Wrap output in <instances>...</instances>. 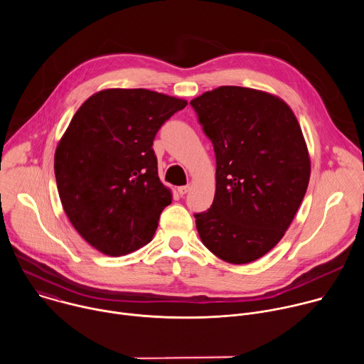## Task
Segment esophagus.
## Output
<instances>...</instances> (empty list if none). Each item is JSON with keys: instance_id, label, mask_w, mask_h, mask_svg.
Returning a JSON list of instances; mask_svg holds the SVG:
<instances>
[{"instance_id": "1", "label": "esophagus", "mask_w": 364, "mask_h": 364, "mask_svg": "<svg viewBox=\"0 0 364 364\" xmlns=\"http://www.w3.org/2000/svg\"><path fill=\"white\" fill-rule=\"evenodd\" d=\"M188 190H190V186H181V187L177 188V191H178L180 196H186V194L188 193Z\"/></svg>"}]
</instances>
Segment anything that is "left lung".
I'll list each match as a JSON object with an SVG mask.
<instances>
[{"instance_id":"left-lung-1","label":"left lung","mask_w":364,"mask_h":364,"mask_svg":"<svg viewBox=\"0 0 364 364\" xmlns=\"http://www.w3.org/2000/svg\"><path fill=\"white\" fill-rule=\"evenodd\" d=\"M216 154V193L196 213L204 246L242 265L268 253L289 228L305 196L311 164L299 124L267 92L220 86L193 99Z\"/></svg>"}]
</instances>
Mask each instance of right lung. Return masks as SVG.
<instances>
[{
  "label": "right lung",
  "instance_id": "right-lung-1",
  "mask_svg": "<svg viewBox=\"0 0 364 364\" xmlns=\"http://www.w3.org/2000/svg\"><path fill=\"white\" fill-rule=\"evenodd\" d=\"M187 100L146 89H105L72 118L55 154L65 213L109 256L151 242L171 193L159 178L152 142Z\"/></svg>",
  "mask_w": 364,
  "mask_h": 364
}]
</instances>
